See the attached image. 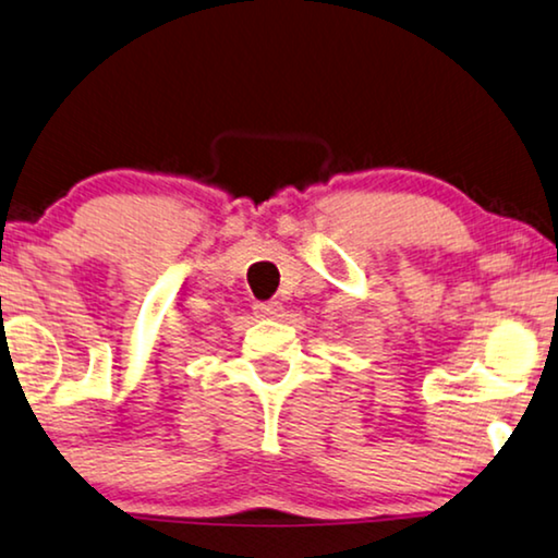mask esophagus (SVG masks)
Returning a JSON list of instances; mask_svg holds the SVG:
<instances>
[{
    "label": "esophagus",
    "mask_w": 558,
    "mask_h": 558,
    "mask_svg": "<svg viewBox=\"0 0 558 558\" xmlns=\"http://www.w3.org/2000/svg\"><path fill=\"white\" fill-rule=\"evenodd\" d=\"M255 311L259 316L275 318V316H280V311H283V303H280V301H263V303H255Z\"/></svg>",
    "instance_id": "obj_1"
}]
</instances>
